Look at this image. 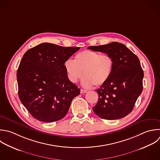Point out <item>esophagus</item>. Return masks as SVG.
Returning a JSON list of instances; mask_svg holds the SVG:
<instances>
[{"instance_id":"obj_1","label":"esophagus","mask_w":160,"mask_h":160,"mask_svg":"<svg viewBox=\"0 0 160 160\" xmlns=\"http://www.w3.org/2000/svg\"><path fill=\"white\" fill-rule=\"evenodd\" d=\"M86 92H87V91H86V90H84V89H81V94L86 93Z\"/></svg>"}]
</instances>
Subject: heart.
I'll return each mask as SVG.
<instances>
[{
	"mask_svg": "<svg viewBox=\"0 0 160 160\" xmlns=\"http://www.w3.org/2000/svg\"><path fill=\"white\" fill-rule=\"evenodd\" d=\"M64 66L71 82L75 83L81 79L84 72V86H101L110 79L114 70V61L110 55L85 50L78 53L74 61L71 59L66 60Z\"/></svg>",
	"mask_w": 160,
	"mask_h": 160,
	"instance_id": "b5f03b06",
	"label": "heart"
}]
</instances>
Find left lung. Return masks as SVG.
<instances>
[{"instance_id":"obj_1","label":"left lung","mask_w":160,"mask_h":160,"mask_svg":"<svg viewBox=\"0 0 160 160\" xmlns=\"http://www.w3.org/2000/svg\"><path fill=\"white\" fill-rule=\"evenodd\" d=\"M88 48L106 53L114 61L110 79L96 90L99 97L94 112L109 120L125 117L132 111L142 91L144 73L138 58L125 45L117 42Z\"/></svg>"}]
</instances>
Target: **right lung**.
<instances>
[{"instance_id":"obj_1","label":"right lung","mask_w":160,"mask_h":160,"mask_svg":"<svg viewBox=\"0 0 160 160\" xmlns=\"http://www.w3.org/2000/svg\"><path fill=\"white\" fill-rule=\"evenodd\" d=\"M78 47L44 42L29 49L17 72L19 99L36 119L51 122L63 118L71 103L80 94L71 82L64 64Z\"/></svg>"}]
</instances>
